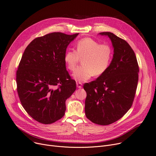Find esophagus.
Returning <instances> with one entry per match:
<instances>
[{"mask_svg":"<svg viewBox=\"0 0 156 156\" xmlns=\"http://www.w3.org/2000/svg\"><path fill=\"white\" fill-rule=\"evenodd\" d=\"M76 87L78 88H82V83L80 82H77L76 83Z\"/></svg>","mask_w":156,"mask_h":156,"instance_id":"34e87169","label":"esophagus"}]
</instances>
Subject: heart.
Returning <instances> with one entry per match:
<instances>
[{"instance_id": "heart-1", "label": "heart", "mask_w": 156, "mask_h": 156, "mask_svg": "<svg viewBox=\"0 0 156 156\" xmlns=\"http://www.w3.org/2000/svg\"><path fill=\"white\" fill-rule=\"evenodd\" d=\"M76 50H68L65 55L68 68L74 71L82 59L81 66L73 74L78 81L89 80L92 76H100L108 69L112 56V50L107 44H100L91 38H84L76 44Z\"/></svg>"}]
</instances>
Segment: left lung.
Segmentation results:
<instances>
[{
  "label": "left lung",
  "instance_id": "obj_1",
  "mask_svg": "<svg viewBox=\"0 0 156 156\" xmlns=\"http://www.w3.org/2000/svg\"><path fill=\"white\" fill-rule=\"evenodd\" d=\"M111 40L113 58L106 72L84 84L85 115L93 123L108 125L121 119L132 106L138 82L139 66L127 42L111 32H101Z\"/></svg>",
  "mask_w": 156,
  "mask_h": 156
}]
</instances>
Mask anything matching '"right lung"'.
<instances>
[{
    "mask_svg": "<svg viewBox=\"0 0 156 156\" xmlns=\"http://www.w3.org/2000/svg\"><path fill=\"white\" fill-rule=\"evenodd\" d=\"M78 34L53 32L37 37L23 53L17 71V93L25 110L40 123L60 119L66 99L76 90L64 58L68 45Z\"/></svg>",
    "mask_w": 156,
    "mask_h": 156,
    "instance_id": "right-lung-1",
    "label": "right lung"
}]
</instances>
